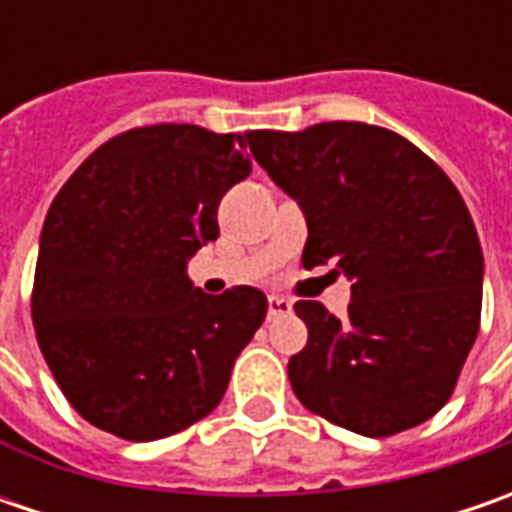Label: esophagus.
Instances as JSON below:
<instances>
[{
	"instance_id": "34e87169",
	"label": "esophagus",
	"mask_w": 512,
	"mask_h": 512,
	"mask_svg": "<svg viewBox=\"0 0 512 512\" xmlns=\"http://www.w3.org/2000/svg\"><path fill=\"white\" fill-rule=\"evenodd\" d=\"M293 310V305L287 302L285 296H270L267 299V319H279V316H287Z\"/></svg>"
}]
</instances>
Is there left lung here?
I'll use <instances>...</instances> for the list:
<instances>
[{
  "mask_svg": "<svg viewBox=\"0 0 512 512\" xmlns=\"http://www.w3.org/2000/svg\"><path fill=\"white\" fill-rule=\"evenodd\" d=\"M267 176L305 210L307 270L353 279L347 316L296 302L307 344L287 362L296 399L384 439L453 396L482 322V245L462 193L404 136L364 122L247 130Z\"/></svg>",
  "mask_w": 512,
  "mask_h": 512,
  "instance_id": "left-lung-1",
  "label": "left lung"
}]
</instances>
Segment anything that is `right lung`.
<instances>
[{
	"mask_svg": "<svg viewBox=\"0 0 512 512\" xmlns=\"http://www.w3.org/2000/svg\"><path fill=\"white\" fill-rule=\"evenodd\" d=\"M245 133L145 125L108 139L56 193L30 316L70 407L128 442L165 439L222 402L265 322L262 290L207 296L187 259L216 242V210L250 176Z\"/></svg>",
	"mask_w": 512,
	"mask_h": 512,
	"instance_id": "right-lung-1",
	"label": "right lung"
}]
</instances>
